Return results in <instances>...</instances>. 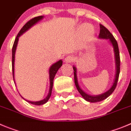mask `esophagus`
Masks as SVG:
<instances>
[{"label": "esophagus", "mask_w": 131, "mask_h": 131, "mask_svg": "<svg viewBox=\"0 0 131 131\" xmlns=\"http://www.w3.org/2000/svg\"><path fill=\"white\" fill-rule=\"evenodd\" d=\"M73 60H74V58L73 57H71V56H68V57H67L66 58H65L64 62H66V63H71Z\"/></svg>", "instance_id": "34e87169"}]
</instances>
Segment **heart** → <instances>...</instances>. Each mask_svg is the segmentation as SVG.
<instances>
[{
	"label": "heart",
	"instance_id": "obj_1",
	"mask_svg": "<svg viewBox=\"0 0 131 131\" xmlns=\"http://www.w3.org/2000/svg\"><path fill=\"white\" fill-rule=\"evenodd\" d=\"M84 29H90V27H89V26H84Z\"/></svg>",
	"mask_w": 131,
	"mask_h": 131
}]
</instances>
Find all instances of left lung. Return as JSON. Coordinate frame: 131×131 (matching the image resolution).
Segmentation results:
<instances>
[{
  "label": "left lung",
  "instance_id": "left-lung-1",
  "mask_svg": "<svg viewBox=\"0 0 131 131\" xmlns=\"http://www.w3.org/2000/svg\"><path fill=\"white\" fill-rule=\"evenodd\" d=\"M100 34L98 38H105V39H109L111 43H112L114 48V57H115V64H116V74H115V78H114V83H113V85L111 88L106 91L105 93H103L102 94H99L97 96H91L89 94H86L84 91L81 89L80 88L79 85H78V79H77V68L75 67H73V70H74V83H75V85L77 87V89H78V92L82 96L85 100L88 101L89 102H100V101L104 100L106 99L107 97H109L111 94L113 93L117 85V82H118V77H119V71H120V58H119V49H118V45L117 43V41L113 37V35L111 33V32L107 29L105 26H104L102 24H100Z\"/></svg>",
  "mask_w": 131,
  "mask_h": 131
}]
</instances>
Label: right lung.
I'll return each mask as SVG.
<instances>
[{"label":"right lung","mask_w":131,"mask_h":131,"mask_svg":"<svg viewBox=\"0 0 131 131\" xmlns=\"http://www.w3.org/2000/svg\"><path fill=\"white\" fill-rule=\"evenodd\" d=\"M43 18V16H39V17H35V18H32L30 20H29L23 27H22V29H20V31H19V33L17 35V37H16L14 43H13V48H12V71H13V80H14L15 82V78H14V63H15V51L16 49H17V43H18V38L20 35H22L24 33L27 31L28 29L31 27L32 26H34L36 23L38 22L39 20H42ZM62 66V60H60L59 61H58L56 63H53L51 66L49 68V82H50V85H49V93H48V96L46 97L43 100L40 101H38V102H31V101H27L30 104H33V105H43V104H46V102L49 100V98H50L51 95V92H52V89H53V80H54V77H55V74H57V71L59 69V68H60Z\"/></svg>","instance_id":"1"}]
</instances>
